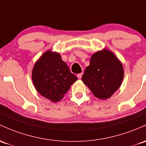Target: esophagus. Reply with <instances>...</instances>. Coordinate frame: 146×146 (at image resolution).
Instances as JSON below:
<instances>
[{
	"mask_svg": "<svg viewBox=\"0 0 146 146\" xmlns=\"http://www.w3.org/2000/svg\"><path fill=\"white\" fill-rule=\"evenodd\" d=\"M78 78H79V79H81V78H82V73H79V74H78Z\"/></svg>",
	"mask_w": 146,
	"mask_h": 146,
	"instance_id": "1",
	"label": "esophagus"
}]
</instances>
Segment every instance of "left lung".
Returning a JSON list of instances; mask_svg holds the SVG:
<instances>
[{
    "label": "left lung",
    "mask_w": 146,
    "mask_h": 146,
    "mask_svg": "<svg viewBox=\"0 0 146 146\" xmlns=\"http://www.w3.org/2000/svg\"><path fill=\"white\" fill-rule=\"evenodd\" d=\"M123 78L122 62L113 52L104 48L91 56L82 80L96 97L106 100L119 89Z\"/></svg>",
    "instance_id": "obj_1"
}]
</instances>
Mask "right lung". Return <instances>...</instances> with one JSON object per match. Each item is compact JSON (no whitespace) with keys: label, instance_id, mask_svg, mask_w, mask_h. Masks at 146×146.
<instances>
[{"label":"right lung","instance_id":"1","mask_svg":"<svg viewBox=\"0 0 146 146\" xmlns=\"http://www.w3.org/2000/svg\"><path fill=\"white\" fill-rule=\"evenodd\" d=\"M32 80L40 95L57 102L63 98L78 78L70 73L60 54L50 49L35 62Z\"/></svg>","mask_w":146,"mask_h":146}]
</instances>
